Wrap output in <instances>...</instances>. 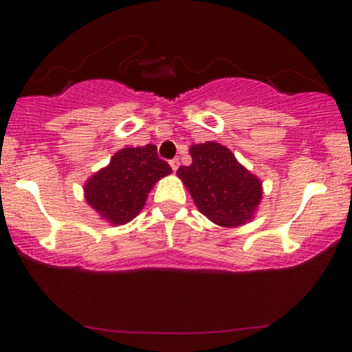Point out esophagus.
<instances>
[{"label":"esophagus","mask_w":352,"mask_h":352,"mask_svg":"<svg viewBox=\"0 0 352 352\" xmlns=\"http://www.w3.org/2000/svg\"><path fill=\"white\" fill-rule=\"evenodd\" d=\"M170 165L173 168V171H176L177 168H179V158H173V160H170Z\"/></svg>","instance_id":"esophagus-1"}]
</instances>
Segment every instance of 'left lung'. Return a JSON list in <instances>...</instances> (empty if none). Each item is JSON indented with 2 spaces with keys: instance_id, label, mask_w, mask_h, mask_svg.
<instances>
[{
  "instance_id": "8db88e82",
  "label": "left lung",
  "mask_w": 352,
  "mask_h": 352,
  "mask_svg": "<svg viewBox=\"0 0 352 352\" xmlns=\"http://www.w3.org/2000/svg\"><path fill=\"white\" fill-rule=\"evenodd\" d=\"M190 157V165L179 166L177 176L184 181L200 213L224 228H237L252 219L263 195L258 177L221 144H195Z\"/></svg>"
}]
</instances>
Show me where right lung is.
<instances>
[{"mask_svg": "<svg viewBox=\"0 0 352 352\" xmlns=\"http://www.w3.org/2000/svg\"><path fill=\"white\" fill-rule=\"evenodd\" d=\"M170 173L171 166L158 158L152 144L122 148L86 182V200L112 224H124L142 210L152 186Z\"/></svg>", "mask_w": 352, "mask_h": 352, "instance_id": "1", "label": "right lung"}]
</instances>
